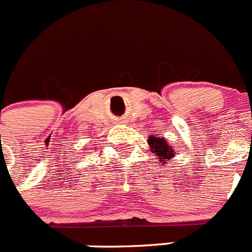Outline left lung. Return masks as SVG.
<instances>
[{
	"label": "left lung",
	"instance_id": "left-lung-1",
	"mask_svg": "<svg viewBox=\"0 0 252 252\" xmlns=\"http://www.w3.org/2000/svg\"><path fill=\"white\" fill-rule=\"evenodd\" d=\"M151 147H152V151L158 155V158H160V161H162V158H171L172 156H175V152L171 151V147L168 146L167 142L162 141V138L161 137L160 138L155 137V141H152Z\"/></svg>",
	"mask_w": 252,
	"mask_h": 252
}]
</instances>
